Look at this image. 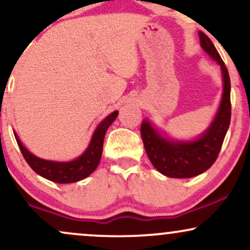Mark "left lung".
Here are the masks:
<instances>
[{
    "label": "left lung",
    "instance_id": "left-lung-1",
    "mask_svg": "<svg viewBox=\"0 0 250 250\" xmlns=\"http://www.w3.org/2000/svg\"><path fill=\"white\" fill-rule=\"evenodd\" d=\"M202 49L220 64L223 79V93L216 115L210 125L190 141L171 140L155 128L147 119L141 125L146 153L160 173L173 179H188L205 173L216 161L223 140L230 125V79L225 62L210 39L199 31Z\"/></svg>",
    "mask_w": 250,
    "mask_h": 250
}]
</instances>
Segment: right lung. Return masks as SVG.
<instances>
[{
	"label": "right lung",
	"mask_w": 250,
	"mask_h": 250,
	"mask_svg": "<svg viewBox=\"0 0 250 250\" xmlns=\"http://www.w3.org/2000/svg\"><path fill=\"white\" fill-rule=\"evenodd\" d=\"M117 115H119V111L116 110L109 114L105 119H103L94 131L90 143L84 153L80 155L77 159L68 162L40 159L22 145L16 133H14V135H15L17 145H19L24 160L35 173L56 183H73L88 177L97 168L102 156L103 140H104L105 131L110 127L111 123L115 121Z\"/></svg>",
	"instance_id": "1"
}]
</instances>
